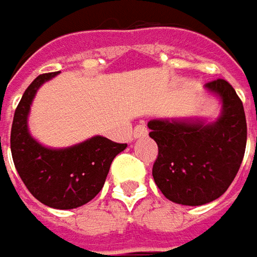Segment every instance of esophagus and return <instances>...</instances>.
I'll return each mask as SVG.
<instances>
[{
    "label": "esophagus",
    "mask_w": 257,
    "mask_h": 257,
    "mask_svg": "<svg viewBox=\"0 0 257 257\" xmlns=\"http://www.w3.org/2000/svg\"><path fill=\"white\" fill-rule=\"evenodd\" d=\"M147 133H149V130H147V127H146L144 124H137V125L134 127V130H133L134 139L144 137V136H147Z\"/></svg>",
    "instance_id": "esophagus-1"
}]
</instances>
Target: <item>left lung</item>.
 I'll return each instance as SVG.
<instances>
[{"instance_id":"left-lung-1","label":"left lung","mask_w":257,"mask_h":257,"mask_svg":"<svg viewBox=\"0 0 257 257\" xmlns=\"http://www.w3.org/2000/svg\"><path fill=\"white\" fill-rule=\"evenodd\" d=\"M220 103L214 121L153 118L149 136L159 146L153 166L157 187L173 203L202 206L229 189L242 164L247 127L240 98L226 80L204 85Z\"/></svg>"}]
</instances>
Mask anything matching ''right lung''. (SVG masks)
Listing matches in <instances>:
<instances>
[{
	"label": "right lung",
	"mask_w": 257,
	"mask_h": 257,
	"mask_svg": "<svg viewBox=\"0 0 257 257\" xmlns=\"http://www.w3.org/2000/svg\"><path fill=\"white\" fill-rule=\"evenodd\" d=\"M58 73L41 74L23 94L11 127V153L15 169L37 200L53 209H75L103 189L111 162L127 144L94 136L81 143L53 149L34 139L28 115L38 88Z\"/></svg>",
	"instance_id": "1"
}]
</instances>
